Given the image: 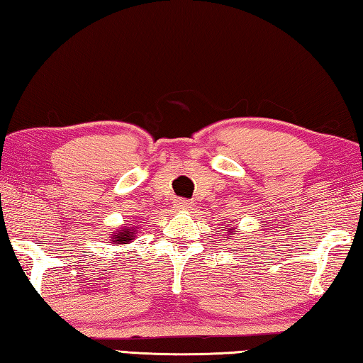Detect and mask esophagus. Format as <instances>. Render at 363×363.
<instances>
[{"mask_svg":"<svg viewBox=\"0 0 363 363\" xmlns=\"http://www.w3.org/2000/svg\"><path fill=\"white\" fill-rule=\"evenodd\" d=\"M175 207L178 208V211H188V208L191 207V202H189L188 199H178L175 202Z\"/></svg>","mask_w":363,"mask_h":363,"instance_id":"esophagus-1","label":"esophagus"}]
</instances>
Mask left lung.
<instances>
[{"mask_svg": "<svg viewBox=\"0 0 363 363\" xmlns=\"http://www.w3.org/2000/svg\"><path fill=\"white\" fill-rule=\"evenodd\" d=\"M226 231H228V236H230V238H233V234H234V233H236L238 230H236V228H231V230H228V228H226Z\"/></svg>", "mask_w": 363, "mask_h": 363, "instance_id": "left-lung-1", "label": "left lung"}]
</instances>
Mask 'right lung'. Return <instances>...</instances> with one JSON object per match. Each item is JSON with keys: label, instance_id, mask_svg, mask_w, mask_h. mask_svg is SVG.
<instances>
[{"label": "right lung", "instance_id": "add662e5", "mask_svg": "<svg viewBox=\"0 0 363 363\" xmlns=\"http://www.w3.org/2000/svg\"><path fill=\"white\" fill-rule=\"evenodd\" d=\"M137 230L135 228H121V230H118L116 233H113V240L111 242L114 244H129L130 240H133V238H135V233Z\"/></svg>", "mask_w": 363, "mask_h": 363}]
</instances>
